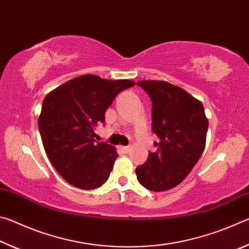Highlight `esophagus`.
<instances>
[{
	"label": "esophagus",
	"instance_id": "obj_1",
	"mask_svg": "<svg viewBox=\"0 0 249 249\" xmlns=\"http://www.w3.org/2000/svg\"><path fill=\"white\" fill-rule=\"evenodd\" d=\"M121 150L123 151L124 154H127L128 151L130 150V147L129 146H121Z\"/></svg>",
	"mask_w": 249,
	"mask_h": 249
}]
</instances>
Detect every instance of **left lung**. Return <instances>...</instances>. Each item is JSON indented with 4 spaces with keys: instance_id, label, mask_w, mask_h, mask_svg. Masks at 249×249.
I'll return each instance as SVG.
<instances>
[{
    "instance_id": "1",
    "label": "left lung",
    "mask_w": 249,
    "mask_h": 249,
    "mask_svg": "<svg viewBox=\"0 0 249 249\" xmlns=\"http://www.w3.org/2000/svg\"><path fill=\"white\" fill-rule=\"evenodd\" d=\"M153 101V132L159 150L149 153L136 168L137 180L150 191L175 188L192 170L203 153L209 121L199 100L167 81L137 82ZM156 145V146H157Z\"/></svg>"
}]
</instances>
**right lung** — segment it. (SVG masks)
Here are the masks:
<instances>
[{
  "instance_id": "obj_1",
  "label": "right lung",
  "mask_w": 249,
  "mask_h": 249,
  "mask_svg": "<svg viewBox=\"0 0 249 249\" xmlns=\"http://www.w3.org/2000/svg\"><path fill=\"white\" fill-rule=\"evenodd\" d=\"M133 86L132 80L83 74L46 95L38 117L41 142L54 169L71 185L92 190L107 181L119 154L114 146L95 142L94 129L115 96Z\"/></svg>"
}]
</instances>
